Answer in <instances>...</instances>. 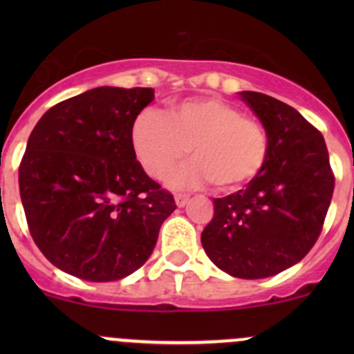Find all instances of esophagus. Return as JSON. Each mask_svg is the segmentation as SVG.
I'll return each instance as SVG.
<instances>
[{
    "instance_id": "esophagus-1",
    "label": "esophagus",
    "mask_w": 354,
    "mask_h": 354,
    "mask_svg": "<svg viewBox=\"0 0 354 354\" xmlns=\"http://www.w3.org/2000/svg\"><path fill=\"white\" fill-rule=\"evenodd\" d=\"M174 202H176L178 207H185L188 202V195L187 194H174Z\"/></svg>"
}]
</instances>
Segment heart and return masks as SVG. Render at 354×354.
<instances>
[{
    "label": "heart",
    "mask_w": 354,
    "mask_h": 354,
    "mask_svg": "<svg viewBox=\"0 0 354 354\" xmlns=\"http://www.w3.org/2000/svg\"><path fill=\"white\" fill-rule=\"evenodd\" d=\"M131 147L145 173L162 180L190 149L194 160L171 174V185L236 190L266 166L269 137L259 121L219 97L171 102L160 116L142 111L131 124Z\"/></svg>",
    "instance_id": "heart-1"
}]
</instances>
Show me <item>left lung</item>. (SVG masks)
Returning <instances> with one entry per match:
<instances>
[{
    "instance_id": "1",
    "label": "left lung",
    "mask_w": 354,
    "mask_h": 354,
    "mask_svg": "<svg viewBox=\"0 0 354 354\" xmlns=\"http://www.w3.org/2000/svg\"><path fill=\"white\" fill-rule=\"evenodd\" d=\"M269 137L266 166L243 190L214 198L202 231L207 257L241 279L276 276L298 263L322 233L334 173L322 133L291 106L241 92Z\"/></svg>"
}]
</instances>
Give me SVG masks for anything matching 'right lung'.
Returning <instances> with one entry per match:
<instances>
[{
  "instance_id": "add662e5",
  "label": "right lung",
  "mask_w": 354,
  "mask_h": 354,
  "mask_svg": "<svg viewBox=\"0 0 354 354\" xmlns=\"http://www.w3.org/2000/svg\"><path fill=\"white\" fill-rule=\"evenodd\" d=\"M154 88L97 87L42 114L19 167L28 231L75 277L118 281L140 269L176 203L145 174L131 124Z\"/></svg>"
}]
</instances>
